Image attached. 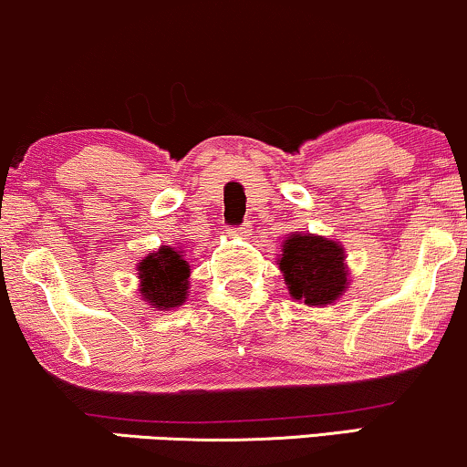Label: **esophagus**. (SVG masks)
Instances as JSON below:
<instances>
[{"instance_id":"obj_1","label":"esophagus","mask_w":467,"mask_h":467,"mask_svg":"<svg viewBox=\"0 0 467 467\" xmlns=\"http://www.w3.org/2000/svg\"><path fill=\"white\" fill-rule=\"evenodd\" d=\"M229 235H240V238H246V235H251V223H244L243 227L238 229H227Z\"/></svg>"}]
</instances>
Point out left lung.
Segmentation results:
<instances>
[{"label":"left lung","instance_id":"1","mask_svg":"<svg viewBox=\"0 0 467 467\" xmlns=\"http://www.w3.org/2000/svg\"><path fill=\"white\" fill-rule=\"evenodd\" d=\"M277 264L290 296L309 307L333 305L350 285L347 251L325 235L287 234Z\"/></svg>","mask_w":467,"mask_h":467}]
</instances>
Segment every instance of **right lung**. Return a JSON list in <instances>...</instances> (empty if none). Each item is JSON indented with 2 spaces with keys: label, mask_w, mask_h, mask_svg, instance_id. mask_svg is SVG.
<instances>
[{
  "label": "right lung",
  "mask_w": 467,
  "mask_h": 467,
  "mask_svg": "<svg viewBox=\"0 0 467 467\" xmlns=\"http://www.w3.org/2000/svg\"><path fill=\"white\" fill-rule=\"evenodd\" d=\"M138 292L153 309H175L186 303L190 264L180 246L162 244L136 264Z\"/></svg>",
  "instance_id": "obj_1"
}]
</instances>
